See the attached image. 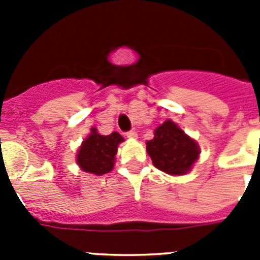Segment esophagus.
Instances as JSON below:
<instances>
[{
	"label": "esophagus",
	"mask_w": 260,
	"mask_h": 260,
	"mask_svg": "<svg viewBox=\"0 0 260 260\" xmlns=\"http://www.w3.org/2000/svg\"><path fill=\"white\" fill-rule=\"evenodd\" d=\"M126 137H127L128 139H137L138 134H137V132H134V130H132V132H127V133H126Z\"/></svg>",
	"instance_id": "34e87169"
}]
</instances>
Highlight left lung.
Here are the masks:
<instances>
[{
    "label": "left lung",
    "mask_w": 260,
    "mask_h": 260,
    "mask_svg": "<svg viewBox=\"0 0 260 260\" xmlns=\"http://www.w3.org/2000/svg\"><path fill=\"white\" fill-rule=\"evenodd\" d=\"M153 139L147 142V152L158 171L172 176H182L191 171L198 160V143L186 135L172 119H167L153 133Z\"/></svg>",
    "instance_id": "obj_1"
}]
</instances>
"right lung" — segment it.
<instances>
[{
    "label": "right lung",
    "instance_id": "1",
    "mask_svg": "<svg viewBox=\"0 0 260 260\" xmlns=\"http://www.w3.org/2000/svg\"><path fill=\"white\" fill-rule=\"evenodd\" d=\"M123 142L122 135L113 132L109 135L99 134L95 127L79 147L77 162L82 171L103 176L114 167L118 144Z\"/></svg>",
    "mask_w": 260,
    "mask_h": 260
}]
</instances>
